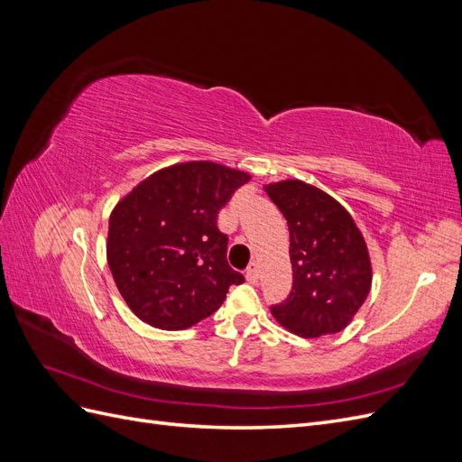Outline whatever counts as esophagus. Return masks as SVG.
Returning a JSON list of instances; mask_svg holds the SVG:
<instances>
[{
	"label": "esophagus",
	"mask_w": 462,
	"mask_h": 462,
	"mask_svg": "<svg viewBox=\"0 0 462 462\" xmlns=\"http://www.w3.org/2000/svg\"><path fill=\"white\" fill-rule=\"evenodd\" d=\"M245 277H246L248 283H256V282H258V268H256V263H253V265H250V268H246Z\"/></svg>",
	"instance_id": "obj_1"
}]
</instances>
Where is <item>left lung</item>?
Listing matches in <instances>:
<instances>
[{
	"mask_svg": "<svg viewBox=\"0 0 462 462\" xmlns=\"http://www.w3.org/2000/svg\"><path fill=\"white\" fill-rule=\"evenodd\" d=\"M289 226L292 289L272 306L291 333L312 339L339 333L351 324L372 287L368 246L346 209L304 180L265 185Z\"/></svg>",
	"mask_w": 462,
	"mask_h": 462,
	"instance_id": "1",
	"label": "left lung"
}]
</instances>
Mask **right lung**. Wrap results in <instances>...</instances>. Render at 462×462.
<instances>
[{
  "instance_id": "add662e5",
  "label": "right lung",
  "mask_w": 462,
  "mask_h": 462,
  "mask_svg": "<svg viewBox=\"0 0 462 462\" xmlns=\"http://www.w3.org/2000/svg\"><path fill=\"white\" fill-rule=\"evenodd\" d=\"M248 180L214 162H185L152 173L117 202L107 263L123 300L146 324L187 329L245 282L227 263V235L216 221Z\"/></svg>"
}]
</instances>
